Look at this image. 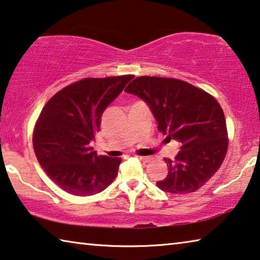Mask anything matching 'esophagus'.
<instances>
[{
  "mask_svg": "<svg viewBox=\"0 0 260 260\" xmlns=\"http://www.w3.org/2000/svg\"><path fill=\"white\" fill-rule=\"evenodd\" d=\"M138 158H139L141 161H143V162H150L152 160L151 157H146V156H139Z\"/></svg>",
  "mask_w": 260,
  "mask_h": 260,
  "instance_id": "esophagus-1",
  "label": "esophagus"
}]
</instances>
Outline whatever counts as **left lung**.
<instances>
[{
    "mask_svg": "<svg viewBox=\"0 0 260 260\" xmlns=\"http://www.w3.org/2000/svg\"><path fill=\"white\" fill-rule=\"evenodd\" d=\"M146 102L170 140L181 142L174 159L165 158L166 178L156 184L174 195L196 191L219 170L228 148L226 119L213 96L186 81L139 77L125 89Z\"/></svg>",
    "mask_w": 260,
    "mask_h": 260,
    "instance_id": "obj_1",
    "label": "left lung"
}]
</instances>
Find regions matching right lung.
Listing matches in <instances>:
<instances>
[{"label":"right lung","instance_id":"right-lung-1","mask_svg":"<svg viewBox=\"0 0 260 260\" xmlns=\"http://www.w3.org/2000/svg\"><path fill=\"white\" fill-rule=\"evenodd\" d=\"M134 76L86 78L63 88L48 101L33 133L35 155L57 186L76 196L104 190L120 158L99 156L91 147L101 118Z\"/></svg>","mask_w":260,"mask_h":260}]
</instances>
